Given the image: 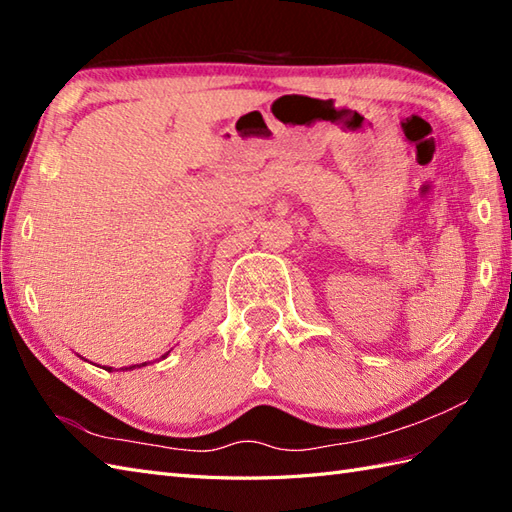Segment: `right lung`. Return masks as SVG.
<instances>
[{"label": "right lung", "instance_id": "1", "mask_svg": "<svg viewBox=\"0 0 512 512\" xmlns=\"http://www.w3.org/2000/svg\"><path fill=\"white\" fill-rule=\"evenodd\" d=\"M168 355H170V351H168V353H165V355H161V358H168ZM141 366H146V362H144V364H135V366H128V368H141ZM106 371H111V366H106Z\"/></svg>", "mask_w": 512, "mask_h": 512}]
</instances>
